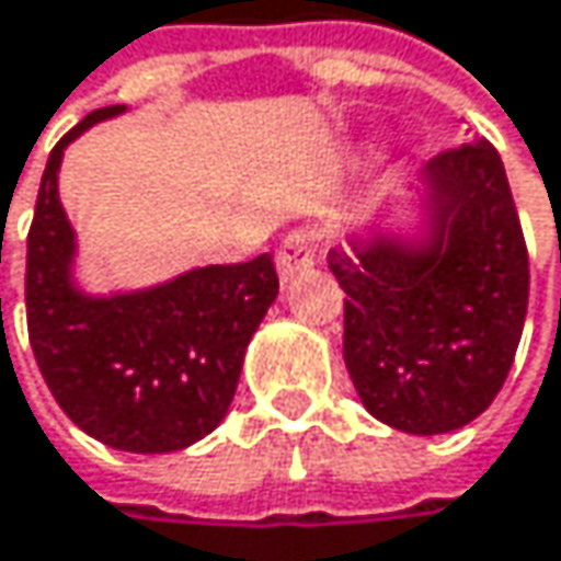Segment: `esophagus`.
I'll return each instance as SVG.
<instances>
[{"mask_svg": "<svg viewBox=\"0 0 561 561\" xmlns=\"http://www.w3.org/2000/svg\"><path fill=\"white\" fill-rule=\"evenodd\" d=\"M314 266V250H311V240L305 233H291L276 253V270H279L282 282L298 279L305 276L308 270Z\"/></svg>", "mask_w": 561, "mask_h": 561, "instance_id": "obj_1", "label": "esophagus"}]
</instances>
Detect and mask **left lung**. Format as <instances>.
Wrapping results in <instances>:
<instances>
[{
	"instance_id": "8db88e82",
	"label": "left lung",
	"mask_w": 561,
	"mask_h": 561,
	"mask_svg": "<svg viewBox=\"0 0 561 561\" xmlns=\"http://www.w3.org/2000/svg\"><path fill=\"white\" fill-rule=\"evenodd\" d=\"M387 217L328 253L344 288V364L367 412L409 435L474 422L504 387L526 321L529 260L497 149L461 142Z\"/></svg>"
}]
</instances>
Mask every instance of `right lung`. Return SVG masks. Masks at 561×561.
<instances>
[{
  "instance_id": "obj_1",
  "label": "right lung",
  "mask_w": 561,
  "mask_h": 561,
  "mask_svg": "<svg viewBox=\"0 0 561 561\" xmlns=\"http://www.w3.org/2000/svg\"><path fill=\"white\" fill-rule=\"evenodd\" d=\"M123 113L126 106L93 110L45 165L28 233V337L48 390L77 428L116 451L165 455L224 422L279 276L270 256H256L139 288L80 285V247L57 174L73 139Z\"/></svg>"
}]
</instances>
